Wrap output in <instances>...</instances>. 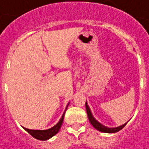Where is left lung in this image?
Segmentation results:
<instances>
[{
	"instance_id": "1",
	"label": "left lung",
	"mask_w": 149,
	"mask_h": 149,
	"mask_svg": "<svg viewBox=\"0 0 149 149\" xmlns=\"http://www.w3.org/2000/svg\"><path fill=\"white\" fill-rule=\"evenodd\" d=\"M85 105H86L87 114H88V119H89L90 123L92 124L93 127H94L95 129H97L98 131H100V132H105V133H115V132H119V131H120L123 127L127 125V123H125V124H123L122 126H120V127H114V128H109V127H104V125L100 124L98 120H96L95 118L93 116L92 113H91V110H90V109H89V107H88V105L87 102H86Z\"/></svg>"
}]
</instances>
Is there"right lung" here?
I'll return each instance as SVG.
<instances>
[{"label":"right lung","mask_w":149,"mask_h":149,"mask_svg":"<svg viewBox=\"0 0 149 149\" xmlns=\"http://www.w3.org/2000/svg\"><path fill=\"white\" fill-rule=\"evenodd\" d=\"M66 108H67V106H66ZM64 116H65V112L62 115L61 118L59 120V122L57 123L56 125L54 126L53 127H51V128H49V129H47V130H31V129H27L25 127H23V129L25 131H27L32 136H33L34 138H36L38 140H42V141L48 140L50 137H52L53 136L56 135L57 132H59L60 128H61V125H62L63 120H64Z\"/></svg>","instance_id":"right-lung-1"}]
</instances>
